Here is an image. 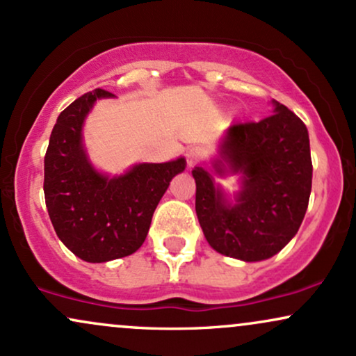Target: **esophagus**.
I'll return each instance as SVG.
<instances>
[{
	"label": "esophagus",
	"mask_w": 356,
	"mask_h": 356,
	"mask_svg": "<svg viewBox=\"0 0 356 356\" xmlns=\"http://www.w3.org/2000/svg\"><path fill=\"white\" fill-rule=\"evenodd\" d=\"M186 157H187V164L192 167V165L197 164V162L202 161L204 152H202V149H199V147H191V149L187 150Z\"/></svg>",
	"instance_id": "esophagus-1"
}]
</instances>
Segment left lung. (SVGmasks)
<instances>
[{
    "instance_id": "8db88e82",
    "label": "left lung",
    "mask_w": 356,
    "mask_h": 356,
    "mask_svg": "<svg viewBox=\"0 0 356 356\" xmlns=\"http://www.w3.org/2000/svg\"><path fill=\"white\" fill-rule=\"evenodd\" d=\"M261 122L232 124L212 161L218 175L241 174L231 201L202 167L195 179V212L212 249L254 263L277 254L300 229L312 194L308 129L288 107Z\"/></svg>"
}]
</instances>
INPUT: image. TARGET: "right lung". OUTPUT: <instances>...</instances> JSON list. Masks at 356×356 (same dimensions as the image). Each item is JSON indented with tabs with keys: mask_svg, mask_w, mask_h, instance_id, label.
<instances>
[{
	"mask_svg": "<svg viewBox=\"0 0 356 356\" xmlns=\"http://www.w3.org/2000/svg\"><path fill=\"white\" fill-rule=\"evenodd\" d=\"M113 93L97 88L56 118L44 155V202L61 243L87 263H107L144 244L162 195L186 159L136 164L125 174H102L88 161L81 127L97 100Z\"/></svg>",
	"mask_w": 356,
	"mask_h": 356,
	"instance_id": "add662e5",
	"label": "right lung"
}]
</instances>
